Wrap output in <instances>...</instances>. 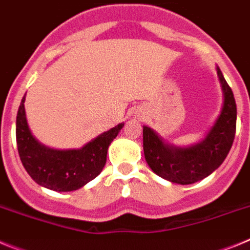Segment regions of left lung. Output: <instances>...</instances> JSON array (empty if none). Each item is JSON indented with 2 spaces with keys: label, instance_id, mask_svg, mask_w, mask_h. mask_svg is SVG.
<instances>
[{
  "label": "left lung",
  "instance_id": "8db88e82",
  "mask_svg": "<svg viewBox=\"0 0 250 250\" xmlns=\"http://www.w3.org/2000/svg\"><path fill=\"white\" fill-rule=\"evenodd\" d=\"M216 74L223 91L222 111L202 141L190 146H175L165 143L151 127L143 126L145 160L165 180L182 185L199 182L218 169L228 155L235 136L237 104L218 66Z\"/></svg>",
  "mask_w": 250,
  "mask_h": 250
}]
</instances>
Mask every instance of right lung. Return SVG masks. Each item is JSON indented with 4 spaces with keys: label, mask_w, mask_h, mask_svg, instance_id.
<instances>
[{
    "label": "right lung",
    "mask_w": 250,
    "mask_h": 250,
    "mask_svg": "<svg viewBox=\"0 0 250 250\" xmlns=\"http://www.w3.org/2000/svg\"><path fill=\"white\" fill-rule=\"evenodd\" d=\"M22 98L16 118V141L22 165L41 187L55 191L77 190L95 179L106 163V155L124 124L105 131L80 149L59 150L41 144L28 127Z\"/></svg>",
    "instance_id": "add662e5"
}]
</instances>
